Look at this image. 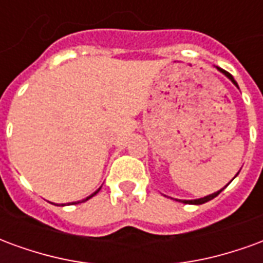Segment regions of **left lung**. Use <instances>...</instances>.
Masks as SVG:
<instances>
[{
	"label": "left lung",
	"instance_id": "1",
	"mask_svg": "<svg viewBox=\"0 0 263 263\" xmlns=\"http://www.w3.org/2000/svg\"><path fill=\"white\" fill-rule=\"evenodd\" d=\"M217 69L220 70L222 74H226L227 77H228V79H230V80H231L232 83H234V84H235V86L238 87L237 81L234 80V77H232V76L230 74L228 71L220 69V67H217ZM237 175H238V173H237ZM237 175H235V176H237ZM221 192H222V189H221V190H218V192H215V193L210 194V196H205V197H203V198H197V200H183L182 203H184V204H204V203H207V201H210V200H213V198H214V197H217V196H218V194H220Z\"/></svg>",
	"mask_w": 263,
	"mask_h": 263
}]
</instances>
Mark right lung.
<instances>
[{
    "instance_id": "add662e5",
    "label": "right lung",
    "mask_w": 263,
    "mask_h": 263,
    "mask_svg": "<svg viewBox=\"0 0 263 263\" xmlns=\"http://www.w3.org/2000/svg\"><path fill=\"white\" fill-rule=\"evenodd\" d=\"M100 189H101V187H100ZM100 189H98L97 192H94V193H92V194H91V196H88V197H87V198H84V200H81V201H73V203H71V204H79V203H84V201H87V200H88V198H91V197H92V196H96V194H97V193H98V192H100ZM62 205H63V204H62Z\"/></svg>"
}]
</instances>
